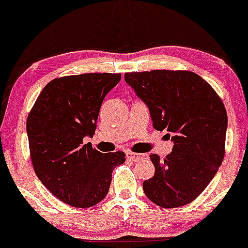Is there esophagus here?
I'll list each match as a JSON object with an SVG mask.
<instances>
[{
	"label": "esophagus",
	"mask_w": 248,
	"mask_h": 248,
	"mask_svg": "<svg viewBox=\"0 0 248 248\" xmlns=\"http://www.w3.org/2000/svg\"><path fill=\"white\" fill-rule=\"evenodd\" d=\"M126 157L129 159V161H133V162H139L141 161L142 158L147 157L146 155H140V154H134V152H126Z\"/></svg>",
	"instance_id": "1"
}]
</instances>
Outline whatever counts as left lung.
<instances>
[{
  "label": "left lung",
  "instance_id": "left-lung-1",
  "mask_svg": "<svg viewBox=\"0 0 248 248\" xmlns=\"http://www.w3.org/2000/svg\"><path fill=\"white\" fill-rule=\"evenodd\" d=\"M124 80L149 108L155 128L167 129L174 142L164 161L150 156L155 175L142 182L145 194L166 209L193 202L223 161L228 119L221 98L188 71L133 72Z\"/></svg>",
  "mask_w": 248,
  "mask_h": 248
}]
</instances>
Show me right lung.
<instances>
[{"instance_id": "add662e5", "label": "right lung", "mask_w": 248, "mask_h": 248, "mask_svg": "<svg viewBox=\"0 0 248 248\" xmlns=\"http://www.w3.org/2000/svg\"><path fill=\"white\" fill-rule=\"evenodd\" d=\"M121 74L86 73L47 82L27 117L32 164L42 184L74 207L103 201L112 170L126 161L122 151L102 154L85 137L96 131L99 109Z\"/></svg>"}]
</instances>
